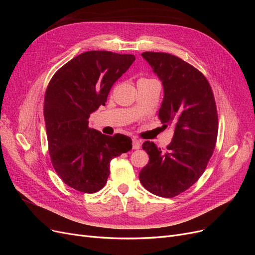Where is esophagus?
Listing matches in <instances>:
<instances>
[{"instance_id": "34e87169", "label": "esophagus", "mask_w": 255, "mask_h": 255, "mask_svg": "<svg viewBox=\"0 0 255 255\" xmlns=\"http://www.w3.org/2000/svg\"><path fill=\"white\" fill-rule=\"evenodd\" d=\"M140 145H141V140L137 139V138H133V149L138 150L140 148Z\"/></svg>"}]
</instances>
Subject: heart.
Wrapping results in <instances>:
<instances>
[{
    "mask_svg": "<svg viewBox=\"0 0 255 255\" xmlns=\"http://www.w3.org/2000/svg\"><path fill=\"white\" fill-rule=\"evenodd\" d=\"M146 80H148V79H140L139 81H146Z\"/></svg>",
    "mask_w": 255,
    "mask_h": 255,
    "instance_id": "obj_1",
    "label": "heart"
}]
</instances>
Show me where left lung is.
Instances as JSON below:
<instances>
[{
	"label": "left lung",
	"instance_id": "left-lung-1",
	"mask_svg": "<svg viewBox=\"0 0 255 255\" xmlns=\"http://www.w3.org/2000/svg\"><path fill=\"white\" fill-rule=\"evenodd\" d=\"M164 86L158 111L163 127L174 134L165 150L144 141L149 163L139 172L143 187L152 194L173 198L191 187L212 157L218 135V115L211 85L197 68L169 53L143 52Z\"/></svg>",
	"mask_w": 255,
	"mask_h": 255
}]
</instances>
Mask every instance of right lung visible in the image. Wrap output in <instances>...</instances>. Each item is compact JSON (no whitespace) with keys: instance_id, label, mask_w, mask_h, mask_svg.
<instances>
[{"instance_id":"right-lung-1","label":"right lung","mask_w":255,"mask_h":255,"mask_svg":"<svg viewBox=\"0 0 255 255\" xmlns=\"http://www.w3.org/2000/svg\"><path fill=\"white\" fill-rule=\"evenodd\" d=\"M132 54L84 52L55 72L44 95L43 116L52 165L65 184L94 194L107 182L111 160L132 149L130 138L88 127L114 83L134 63Z\"/></svg>"}]
</instances>
